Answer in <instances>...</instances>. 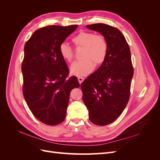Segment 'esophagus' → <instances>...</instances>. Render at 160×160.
I'll return each mask as SVG.
<instances>
[{"mask_svg":"<svg viewBox=\"0 0 160 160\" xmlns=\"http://www.w3.org/2000/svg\"><path fill=\"white\" fill-rule=\"evenodd\" d=\"M78 81H79V83L81 84L82 82L84 81V78L83 77H78Z\"/></svg>","mask_w":160,"mask_h":160,"instance_id":"1","label":"esophagus"}]
</instances>
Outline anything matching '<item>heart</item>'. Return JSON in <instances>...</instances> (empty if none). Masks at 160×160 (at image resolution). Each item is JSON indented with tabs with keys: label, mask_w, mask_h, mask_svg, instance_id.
<instances>
[{
	"label": "heart",
	"mask_w": 160,
	"mask_h": 160,
	"mask_svg": "<svg viewBox=\"0 0 160 160\" xmlns=\"http://www.w3.org/2000/svg\"><path fill=\"white\" fill-rule=\"evenodd\" d=\"M77 47H83L82 58L83 59L72 62L70 72L72 75L84 77L93 71L95 64L98 65L105 61L108 54V43L105 38L89 32H81L72 38ZM60 55L64 60L70 62L73 57L71 47L66 43L59 46Z\"/></svg>",
	"instance_id": "1"
}]
</instances>
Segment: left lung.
<instances>
[{
    "label": "left lung",
    "mask_w": 160,
    "mask_h": 160,
    "mask_svg": "<svg viewBox=\"0 0 160 160\" xmlns=\"http://www.w3.org/2000/svg\"><path fill=\"white\" fill-rule=\"evenodd\" d=\"M86 27L102 35L108 47L103 63L81 85L89 120L103 126L117 119L128 104L133 75L131 52L118 28L103 23Z\"/></svg>",
    "instance_id": "1"
}]
</instances>
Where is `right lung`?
Wrapping results in <instances>:
<instances>
[{
	"mask_svg": "<svg viewBox=\"0 0 160 160\" xmlns=\"http://www.w3.org/2000/svg\"><path fill=\"white\" fill-rule=\"evenodd\" d=\"M77 27L41 28L32 34L24 48V98L34 116L47 125H56L63 122L70 92L80 86L75 76L67 78L68 67L59 49Z\"/></svg>",
	"mask_w": 160,
	"mask_h": 160,
	"instance_id": "right-lung-1",
	"label": "right lung"
}]
</instances>
